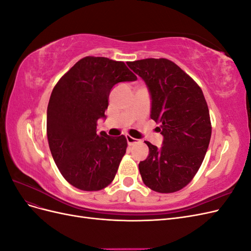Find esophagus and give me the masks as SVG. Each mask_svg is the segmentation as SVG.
Here are the masks:
<instances>
[{
	"label": "esophagus",
	"mask_w": 251,
	"mask_h": 251,
	"mask_svg": "<svg viewBox=\"0 0 251 251\" xmlns=\"http://www.w3.org/2000/svg\"><path fill=\"white\" fill-rule=\"evenodd\" d=\"M126 141H127L128 146H133V144L139 142L138 139H136V138H134V137H131L130 135H126Z\"/></svg>",
	"instance_id": "obj_1"
}]
</instances>
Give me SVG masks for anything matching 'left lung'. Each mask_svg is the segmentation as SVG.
I'll use <instances>...</instances> for the list:
<instances>
[{"label": "left lung", "mask_w": 251, "mask_h": 251, "mask_svg": "<svg viewBox=\"0 0 251 251\" xmlns=\"http://www.w3.org/2000/svg\"><path fill=\"white\" fill-rule=\"evenodd\" d=\"M146 81L151 97V118L160 125V149L146 141L150 153L139 163L143 183L161 194L178 192L193 180L211 136L207 102L201 88L166 58L127 62Z\"/></svg>", "instance_id": "8db88e82"}]
</instances>
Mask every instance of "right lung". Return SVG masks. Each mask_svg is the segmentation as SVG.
Returning a JSON list of instances; mask_svg holds the SVG:
<instances>
[{"label":"right lung","instance_id":"right-lung-1","mask_svg":"<svg viewBox=\"0 0 251 251\" xmlns=\"http://www.w3.org/2000/svg\"><path fill=\"white\" fill-rule=\"evenodd\" d=\"M136 79L124 62L86 56L53 88L47 109L49 148L60 174L74 187L100 191L115 178L126 138L98 134L97 120L105 117L113 86Z\"/></svg>","mask_w":251,"mask_h":251}]
</instances>
